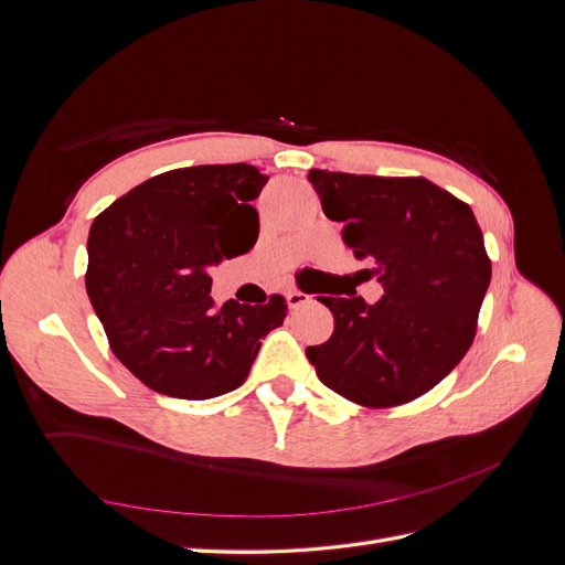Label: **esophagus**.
Returning <instances> with one entry per match:
<instances>
[{
  "label": "esophagus",
  "instance_id": "1",
  "mask_svg": "<svg viewBox=\"0 0 565 565\" xmlns=\"http://www.w3.org/2000/svg\"><path fill=\"white\" fill-rule=\"evenodd\" d=\"M285 297H287L289 309H299V306H306V303L311 301V297L306 295V292H301V289H289Z\"/></svg>",
  "mask_w": 565,
  "mask_h": 565
}]
</instances>
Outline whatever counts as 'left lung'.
<instances>
[{"label":"left lung","mask_w":565,"mask_h":565,"mask_svg":"<svg viewBox=\"0 0 565 565\" xmlns=\"http://www.w3.org/2000/svg\"><path fill=\"white\" fill-rule=\"evenodd\" d=\"M322 212L341 221L355 259L384 285L377 303L318 297L334 332L309 347L318 380L363 407H396L431 391L465 358L490 285L481 226L467 202L424 177L311 169Z\"/></svg>","instance_id":"1"}]
</instances>
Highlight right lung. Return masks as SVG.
<instances>
[{
  "mask_svg": "<svg viewBox=\"0 0 565 565\" xmlns=\"http://www.w3.org/2000/svg\"><path fill=\"white\" fill-rule=\"evenodd\" d=\"M268 177L254 164L172 169L136 185L89 231L84 282L117 361L164 396L207 401L241 386L285 297L249 306L210 297V270L259 237Z\"/></svg>",
  "mask_w": 565,
  "mask_h": 565,
  "instance_id": "add662e5",
  "label": "right lung"
}]
</instances>
